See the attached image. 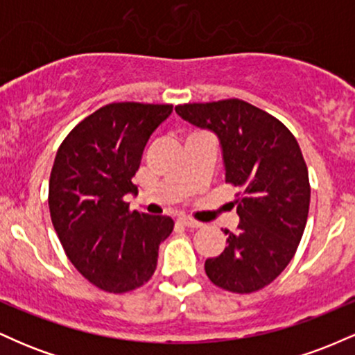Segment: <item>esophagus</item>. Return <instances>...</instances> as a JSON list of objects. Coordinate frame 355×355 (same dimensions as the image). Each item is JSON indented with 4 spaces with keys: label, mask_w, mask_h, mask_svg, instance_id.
<instances>
[{
    "label": "esophagus",
    "mask_w": 355,
    "mask_h": 355,
    "mask_svg": "<svg viewBox=\"0 0 355 355\" xmlns=\"http://www.w3.org/2000/svg\"><path fill=\"white\" fill-rule=\"evenodd\" d=\"M178 220H180L183 225L189 227V229H200V227H203L202 222H197V220L189 218V217H180Z\"/></svg>",
    "instance_id": "1"
}]
</instances>
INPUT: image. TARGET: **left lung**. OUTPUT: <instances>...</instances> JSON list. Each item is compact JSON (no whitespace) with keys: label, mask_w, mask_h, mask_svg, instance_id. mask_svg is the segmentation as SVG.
<instances>
[{"label":"left lung","mask_w":355,"mask_h":355,"mask_svg":"<svg viewBox=\"0 0 355 355\" xmlns=\"http://www.w3.org/2000/svg\"><path fill=\"white\" fill-rule=\"evenodd\" d=\"M175 112L218 137L225 182L240 190L237 232L223 230L229 245L205 260L207 275L235 294L260 291L288 266L307 223L311 185L300 146L282 121L239 98Z\"/></svg>","instance_id":"obj_1"}]
</instances>
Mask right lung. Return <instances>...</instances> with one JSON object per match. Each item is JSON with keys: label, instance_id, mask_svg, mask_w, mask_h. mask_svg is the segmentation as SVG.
I'll return each instance as SVG.
<instances>
[{"label": "right lung", "instance_id": "1", "mask_svg": "<svg viewBox=\"0 0 355 355\" xmlns=\"http://www.w3.org/2000/svg\"><path fill=\"white\" fill-rule=\"evenodd\" d=\"M172 105L121 101L81 120L56 152L48 205L70 262L110 294L135 291L152 279L158 247L172 234L165 215L130 211L126 193L157 126Z\"/></svg>", "mask_w": 355, "mask_h": 355}]
</instances>
